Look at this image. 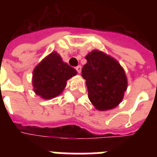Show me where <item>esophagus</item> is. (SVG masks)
Masks as SVG:
<instances>
[{"mask_svg": "<svg viewBox=\"0 0 157 157\" xmlns=\"http://www.w3.org/2000/svg\"><path fill=\"white\" fill-rule=\"evenodd\" d=\"M76 70L77 71V72H78V73H81V66H80V65H79V66L76 67Z\"/></svg>", "mask_w": 157, "mask_h": 157, "instance_id": "esophagus-1", "label": "esophagus"}]
</instances>
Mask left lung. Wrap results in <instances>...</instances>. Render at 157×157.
Wrapping results in <instances>:
<instances>
[{
	"instance_id": "1",
	"label": "left lung",
	"mask_w": 157,
	"mask_h": 157,
	"mask_svg": "<svg viewBox=\"0 0 157 157\" xmlns=\"http://www.w3.org/2000/svg\"><path fill=\"white\" fill-rule=\"evenodd\" d=\"M86 59L87 63L81 72L92 104L99 111L118 106L127 89V77L123 67L116 59L99 50L89 53Z\"/></svg>"
}]
</instances>
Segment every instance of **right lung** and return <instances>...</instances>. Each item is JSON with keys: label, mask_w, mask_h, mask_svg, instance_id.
<instances>
[{"label": "right lung", "mask_w": 157, "mask_h": 157, "mask_svg": "<svg viewBox=\"0 0 157 157\" xmlns=\"http://www.w3.org/2000/svg\"><path fill=\"white\" fill-rule=\"evenodd\" d=\"M76 73L75 68L64 63L58 53H51L33 71L34 92L44 99L57 97L66 87L67 81Z\"/></svg>", "instance_id": "1"}]
</instances>
